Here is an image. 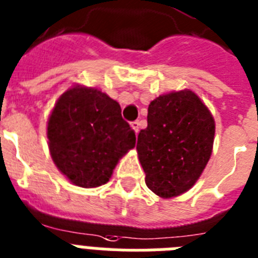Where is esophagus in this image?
<instances>
[{"label": "esophagus", "mask_w": 258, "mask_h": 258, "mask_svg": "<svg viewBox=\"0 0 258 258\" xmlns=\"http://www.w3.org/2000/svg\"><path fill=\"white\" fill-rule=\"evenodd\" d=\"M131 127H133L134 131L138 134L139 133V128H140V123L138 122V120H134V122H131Z\"/></svg>", "instance_id": "obj_1"}]
</instances>
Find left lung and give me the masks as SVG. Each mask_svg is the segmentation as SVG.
<instances>
[{"instance_id": "obj_1", "label": "left lung", "mask_w": 258, "mask_h": 258, "mask_svg": "<svg viewBox=\"0 0 258 258\" xmlns=\"http://www.w3.org/2000/svg\"><path fill=\"white\" fill-rule=\"evenodd\" d=\"M147 123L136 144L147 187L160 198L184 194L212 154V115L196 94L183 90L152 100Z\"/></svg>"}]
</instances>
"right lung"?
Segmentation results:
<instances>
[{
	"mask_svg": "<svg viewBox=\"0 0 258 258\" xmlns=\"http://www.w3.org/2000/svg\"><path fill=\"white\" fill-rule=\"evenodd\" d=\"M51 158L71 183L106 184L136 136L118 102L96 89L73 87L56 102L47 123Z\"/></svg>",
	"mask_w": 258,
	"mask_h": 258,
	"instance_id": "add662e5",
	"label": "right lung"
}]
</instances>
